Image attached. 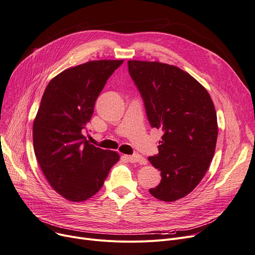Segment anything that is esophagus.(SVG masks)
<instances>
[{
	"label": "esophagus",
	"instance_id": "obj_1",
	"mask_svg": "<svg viewBox=\"0 0 255 255\" xmlns=\"http://www.w3.org/2000/svg\"><path fill=\"white\" fill-rule=\"evenodd\" d=\"M126 158L131 163H139V164H144L145 163V159L139 154H135L133 156H126Z\"/></svg>",
	"mask_w": 255,
	"mask_h": 255
}]
</instances>
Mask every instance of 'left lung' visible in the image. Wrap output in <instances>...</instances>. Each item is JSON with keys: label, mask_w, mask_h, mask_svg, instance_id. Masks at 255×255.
<instances>
[{"label": "left lung", "mask_w": 255, "mask_h": 255, "mask_svg": "<svg viewBox=\"0 0 255 255\" xmlns=\"http://www.w3.org/2000/svg\"><path fill=\"white\" fill-rule=\"evenodd\" d=\"M128 66L150 127L164 133L159 152L148 157L161 171L160 184L149 192L161 201H177L197 187L215 155V106L207 90L178 67L142 60H128Z\"/></svg>", "instance_id": "8db88e82"}]
</instances>
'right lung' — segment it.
<instances>
[{
	"label": "right lung",
	"mask_w": 255,
	"mask_h": 255,
	"mask_svg": "<svg viewBox=\"0 0 255 255\" xmlns=\"http://www.w3.org/2000/svg\"><path fill=\"white\" fill-rule=\"evenodd\" d=\"M124 60H92L50 80L33 122V147L49 184L72 202L86 201L103 187L119 160L113 150L91 144L83 135L97 97Z\"/></svg>",
	"instance_id": "1"
}]
</instances>
